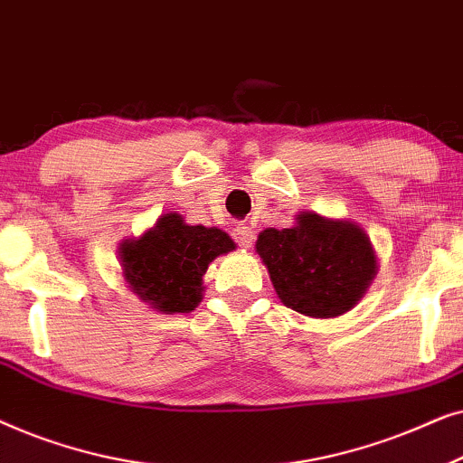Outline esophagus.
<instances>
[{"mask_svg":"<svg viewBox=\"0 0 463 463\" xmlns=\"http://www.w3.org/2000/svg\"><path fill=\"white\" fill-rule=\"evenodd\" d=\"M233 240H236L238 246H242V249H250L252 246V240H255V232L250 230V227H236L233 230Z\"/></svg>","mask_w":463,"mask_h":463,"instance_id":"esophagus-1","label":"esophagus"}]
</instances>
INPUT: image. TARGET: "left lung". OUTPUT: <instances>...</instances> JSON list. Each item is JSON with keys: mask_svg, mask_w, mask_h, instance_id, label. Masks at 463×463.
Returning <instances> with one entry per match:
<instances>
[{"mask_svg": "<svg viewBox=\"0 0 463 463\" xmlns=\"http://www.w3.org/2000/svg\"><path fill=\"white\" fill-rule=\"evenodd\" d=\"M257 252L284 306L312 318L347 312L377 274L366 233L316 213L299 214L290 230L259 233Z\"/></svg>", "mask_w": 463, "mask_h": 463, "instance_id": "left-lung-1", "label": "left lung"}]
</instances>
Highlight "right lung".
<instances>
[{"label":"right lung","mask_w":463,"mask_h":463,"mask_svg":"<svg viewBox=\"0 0 463 463\" xmlns=\"http://www.w3.org/2000/svg\"><path fill=\"white\" fill-rule=\"evenodd\" d=\"M236 249L217 227L187 225L181 214H164L141 240L119 246L132 293L164 314L192 312L202 299V276L214 257Z\"/></svg>","instance_id":"add662e5"}]
</instances>
